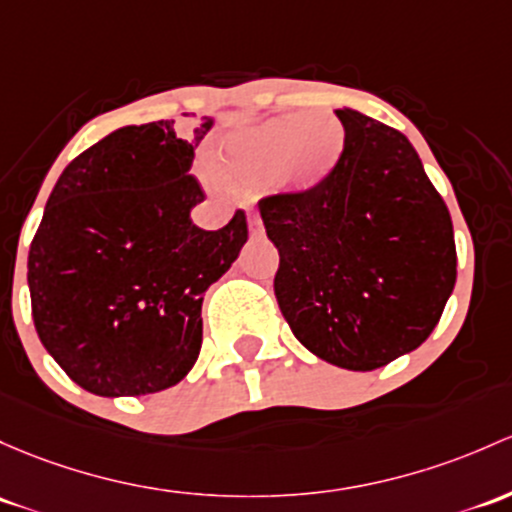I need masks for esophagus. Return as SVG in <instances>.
I'll use <instances>...</instances> for the list:
<instances>
[{"mask_svg":"<svg viewBox=\"0 0 512 512\" xmlns=\"http://www.w3.org/2000/svg\"><path fill=\"white\" fill-rule=\"evenodd\" d=\"M247 228H250L252 235H262V220H260V215H257L255 211L247 213Z\"/></svg>","mask_w":512,"mask_h":512,"instance_id":"esophagus-1","label":"esophagus"}]
</instances>
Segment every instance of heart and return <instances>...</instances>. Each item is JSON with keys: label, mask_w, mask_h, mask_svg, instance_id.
<instances>
[{"label": "heart", "mask_w": 512, "mask_h": 512, "mask_svg": "<svg viewBox=\"0 0 512 512\" xmlns=\"http://www.w3.org/2000/svg\"><path fill=\"white\" fill-rule=\"evenodd\" d=\"M346 154V127L333 115L274 117L242 129L211 152L208 166L230 191H257L282 181L297 193H314L331 181Z\"/></svg>", "instance_id": "heart-1"}]
</instances>
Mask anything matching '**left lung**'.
I'll use <instances>...</instances> for the list:
<instances>
[{"label":"left lung","instance_id":"left-lung-1","mask_svg":"<svg viewBox=\"0 0 512 512\" xmlns=\"http://www.w3.org/2000/svg\"><path fill=\"white\" fill-rule=\"evenodd\" d=\"M346 154L314 193L262 198L274 297L304 348L375 370L422 346L456 284L454 225L410 139L343 107Z\"/></svg>","mask_w":512,"mask_h":512}]
</instances>
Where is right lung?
Wrapping results in <instances>:
<instances>
[{"label":"right lung","mask_w":512,"mask_h":512,"mask_svg":"<svg viewBox=\"0 0 512 512\" xmlns=\"http://www.w3.org/2000/svg\"><path fill=\"white\" fill-rule=\"evenodd\" d=\"M188 117V115H186ZM215 117L127 125L63 169L29 250L31 314L43 348L100 397L181 383L203 341V294L238 260L245 213L203 230L193 157Z\"/></svg>","instance_id":"1"}]
</instances>
